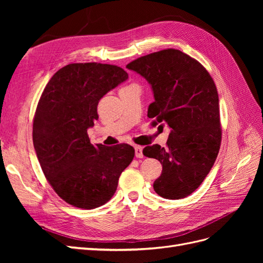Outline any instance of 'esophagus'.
Returning a JSON list of instances; mask_svg holds the SVG:
<instances>
[{
  "mask_svg": "<svg viewBox=\"0 0 263 263\" xmlns=\"http://www.w3.org/2000/svg\"><path fill=\"white\" fill-rule=\"evenodd\" d=\"M135 156H136V158L144 157V155H142V147H140V146L135 147Z\"/></svg>",
  "mask_w": 263,
  "mask_h": 263,
  "instance_id": "34e87169",
  "label": "esophagus"
}]
</instances>
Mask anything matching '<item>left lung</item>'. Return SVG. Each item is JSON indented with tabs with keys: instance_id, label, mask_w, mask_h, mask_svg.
I'll return each mask as SVG.
<instances>
[{
	"instance_id": "obj_1",
	"label": "left lung",
	"mask_w": 263,
	"mask_h": 263,
	"mask_svg": "<svg viewBox=\"0 0 263 263\" xmlns=\"http://www.w3.org/2000/svg\"><path fill=\"white\" fill-rule=\"evenodd\" d=\"M126 68L144 77L153 89L148 117L170 128L165 148L153 145L142 150L162 164L154 183L156 193L168 200L186 197L202 184L219 151L216 85L200 62L178 49L144 55Z\"/></svg>"
}]
</instances>
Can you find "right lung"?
Returning <instances> with one entry per match:
<instances>
[{
	"label": "right lung",
	"mask_w": 263,
	"mask_h": 263,
	"mask_svg": "<svg viewBox=\"0 0 263 263\" xmlns=\"http://www.w3.org/2000/svg\"><path fill=\"white\" fill-rule=\"evenodd\" d=\"M128 79L105 63H70L55 72L38 102L33 141L47 181L63 201L92 210L108 202L135 149L92 145L87 129L98 121L99 101Z\"/></svg>",
	"instance_id": "right-lung-1"
}]
</instances>
